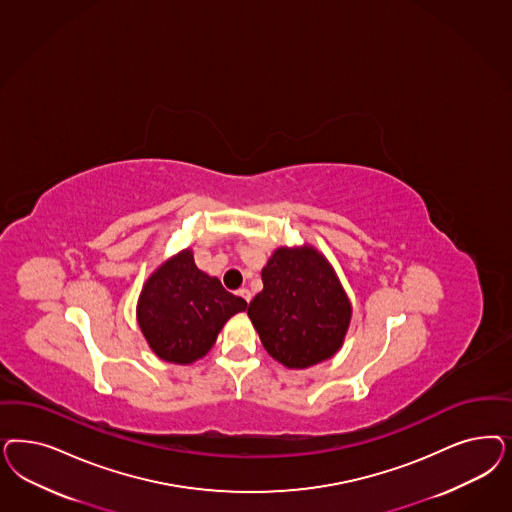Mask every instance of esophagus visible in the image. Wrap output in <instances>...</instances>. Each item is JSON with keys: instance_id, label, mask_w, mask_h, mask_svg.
Masks as SVG:
<instances>
[{"instance_id": "34e87169", "label": "esophagus", "mask_w": 512, "mask_h": 512, "mask_svg": "<svg viewBox=\"0 0 512 512\" xmlns=\"http://www.w3.org/2000/svg\"><path fill=\"white\" fill-rule=\"evenodd\" d=\"M237 294H239V296L243 297V299H245V301H247V303H250V299H252V294H250V290H248V288H241V290H239V292H237Z\"/></svg>"}]
</instances>
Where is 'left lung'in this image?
<instances>
[{"instance_id": "left-lung-1", "label": "left lung", "mask_w": 512, "mask_h": 512, "mask_svg": "<svg viewBox=\"0 0 512 512\" xmlns=\"http://www.w3.org/2000/svg\"><path fill=\"white\" fill-rule=\"evenodd\" d=\"M262 281L248 316L273 360L307 369L343 347L352 305L324 254L309 245L277 248Z\"/></svg>"}]
</instances>
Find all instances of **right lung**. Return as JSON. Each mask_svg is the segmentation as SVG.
Listing matches in <instances>:
<instances>
[{"label":"right lung","mask_w":512,"mask_h":512,"mask_svg":"<svg viewBox=\"0 0 512 512\" xmlns=\"http://www.w3.org/2000/svg\"><path fill=\"white\" fill-rule=\"evenodd\" d=\"M247 309L216 277L181 250L150 275L137 303V322L152 352L164 362H196L213 345L233 314Z\"/></svg>","instance_id":"obj_1"}]
</instances>
